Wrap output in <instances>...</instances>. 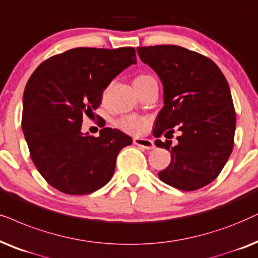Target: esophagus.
Listing matches in <instances>:
<instances>
[{"label": "esophagus", "mask_w": 258, "mask_h": 258, "mask_svg": "<svg viewBox=\"0 0 258 258\" xmlns=\"http://www.w3.org/2000/svg\"><path fill=\"white\" fill-rule=\"evenodd\" d=\"M134 145L141 147V148L147 149V150L154 149V142L149 139H141V137H135V139H134Z\"/></svg>", "instance_id": "1"}]
</instances>
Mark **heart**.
<instances>
[{"mask_svg":"<svg viewBox=\"0 0 258 258\" xmlns=\"http://www.w3.org/2000/svg\"><path fill=\"white\" fill-rule=\"evenodd\" d=\"M145 77H147V76L137 77V78H145ZM117 124H118L119 128L125 130V132L136 134V133H141L142 130L146 128L147 121L145 118H143V117L135 116V115H129V116L122 117V118L119 119L118 122H117Z\"/></svg>","mask_w":258,"mask_h":258,"instance_id":"obj_1","label":"heart"}]
</instances>
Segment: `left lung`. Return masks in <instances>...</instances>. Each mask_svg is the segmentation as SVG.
Masks as SVG:
<instances>
[{"instance_id": "8db88e82", "label": "left lung", "mask_w": 258, "mask_h": 258, "mask_svg": "<svg viewBox=\"0 0 258 258\" xmlns=\"http://www.w3.org/2000/svg\"><path fill=\"white\" fill-rule=\"evenodd\" d=\"M137 54L155 71L163 88V106L153 135L160 137L166 130L173 134V128L180 132L176 146L155 141L172 156L169 166L159 173L160 180L181 190L209 185L233 148L236 113L225 77L212 60L180 46L137 47Z\"/></svg>"}]
</instances>
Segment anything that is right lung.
<instances>
[{"instance_id":"1","label":"right lung","mask_w":258,"mask_h":258,"mask_svg":"<svg viewBox=\"0 0 258 258\" xmlns=\"http://www.w3.org/2000/svg\"><path fill=\"white\" fill-rule=\"evenodd\" d=\"M136 63L135 49L78 47L43 61L27 83L22 132L43 179L66 195H89L112 178L116 159L133 139L103 128L82 132L83 116L102 103L113 78Z\"/></svg>"}]
</instances>
